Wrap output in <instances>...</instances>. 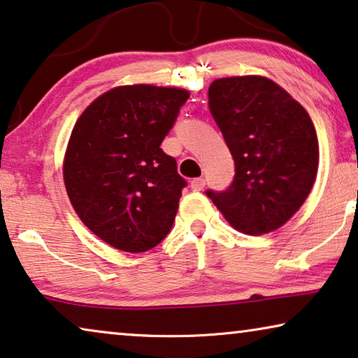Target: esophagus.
<instances>
[{"label": "esophagus", "instance_id": "esophagus-1", "mask_svg": "<svg viewBox=\"0 0 358 358\" xmlns=\"http://www.w3.org/2000/svg\"><path fill=\"white\" fill-rule=\"evenodd\" d=\"M190 187L194 190H203L205 187V179L203 178H196L190 182Z\"/></svg>", "mask_w": 358, "mask_h": 358}]
</instances>
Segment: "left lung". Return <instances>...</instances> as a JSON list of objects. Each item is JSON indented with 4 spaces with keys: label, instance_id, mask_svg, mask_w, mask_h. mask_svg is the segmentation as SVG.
<instances>
[{
    "label": "left lung",
    "instance_id": "1",
    "mask_svg": "<svg viewBox=\"0 0 358 358\" xmlns=\"http://www.w3.org/2000/svg\"><path fill=\"white\" fill-rule=\"evenodd\" d=\"M208 105L236 163L221 194L206 190L227 222L250 236L286 224L307 200L318 173V138L308 113L263 76L213 80Z\"/></svg>",
    "mask_w": 358,
    "mask_h": 358
}]
</instances>
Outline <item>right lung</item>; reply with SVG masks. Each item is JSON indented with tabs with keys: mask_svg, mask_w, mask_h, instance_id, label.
Here are the masks:
<instances>
[{
	"mask_svg": "<svg viewBox=\"0 0 358 358\" xmlns=\"http://www.w3.org/2000/svg\"><path fill=\"white\" fill-rule=\"evenodd\" d=\"M189 90L119 85L77 119L64 153L67 196L80 221L108 245L141 253L173 227L185 180L159 148Z\"/></svg>",
	"mask_w": 358,
	"mask_h": 358,
	"instance_id": "1",
	"label": "right lung"
}]
</instances>
